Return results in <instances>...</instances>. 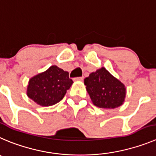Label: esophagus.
Returning a JSON list of instances; mask_svg holds the SVG:
<instances>
[{
    "mask_svg": "<svg viewBox=\"0 0 156 156\" xmlns=\"http://www.w3.org/2000/svg\"><path fill=\"white\" fill-rule=\"evenodd\" d=\"M83 79H84V78H83V77H78V78H74V80H75V81H82Z\"/></svg>",
    "mask_w": 156,
    "mask_h": 156,
    "instance_id": "34e87169",
    "label": "esophagus"
}]
</instances>
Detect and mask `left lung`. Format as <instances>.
I'll return each mask as SVG.
<instances>
[{"instance_id":"8db88e82","label":"left lung","mask_w":156,"mask_h":156,"mask_svg":"<svg viewBox=\"0 0 156 156\" xmlns=\"http://www.w3.org/2000/svg\"><path fill=\"white\" fill-rule=\"evenodd\" d=\"M93 104L101 108L122 105L126 97L125 85L105 68L92 72L84 80Z\"/></svg>"}]
</instances>
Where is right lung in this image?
Listing matches in <instances>:
<instances>
[{
	"label": "right lung",
	"instance_id": "1",
	"mask_svg": "<svg viewBox=\"0 0 156 156\" xmlns=\"http://www.w3.org/2000/svg\"><path fill=\"white\" fill-rule=\"evenodd\" d=\"M73 83L69 74L56 65L30 78L27 96L41 106H51L59 102Z\"/></svg>",
	"mask_w": 156,
	"mask_h": 156
}]
</instances>
